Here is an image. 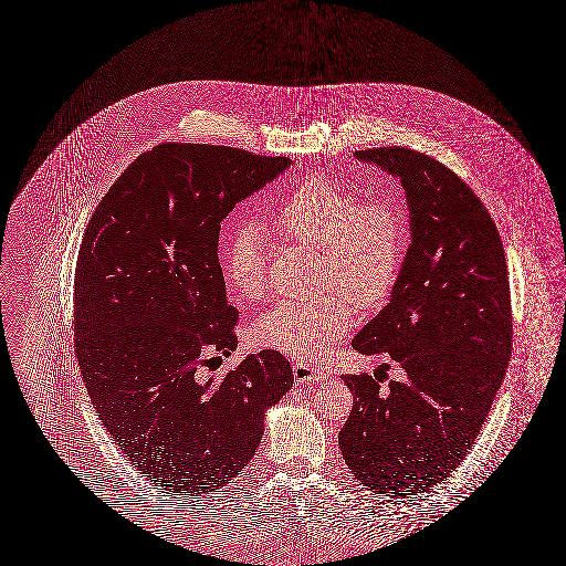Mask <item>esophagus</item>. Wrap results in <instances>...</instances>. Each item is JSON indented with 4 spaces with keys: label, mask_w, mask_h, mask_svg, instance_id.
Returning a JSON list of instances; mask_svg holds the SVG:
<instances>
[{
    "label": "esophagus",
    "mask_w": 566,
    "mask_h": 566,
    "mask_svg": "<svg viewBox=\"0 0 566 566\" xmlns=\"http://www.w3.org/2000/svg\"><path fill=\"white\" fill-rule=\"evenodd\" d=\"M293 371L294 380L298 385H310V382H317V380H326L328 378L326 371L315 370V368H310L305 364H294Z\"/></svg>",
    "instance_id": "34e87169"
}]
</instances>
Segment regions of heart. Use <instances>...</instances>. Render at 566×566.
<instances>
[{
	"label": "heart",
	"mask_w": 566,
	"mask_h": 566,
	"mask_svg": "<svg viewBox=\"0 0 566 566\" xmlns=\"http://www.w3.org/2000/svg\"><path fill=\"white\" fill-rule=\"evenodd\" d=\"M273 235L322 254V282L336 284L359 307L378 305L392 286L406 253V223L385 200L361 202L331 179H312L286 196L265 219ZM265 242L253 230L235 232L221 253L228 284L247 301L268 291ZM346 294V295H347ZM334 293L282 301L259 313L254 345L296 359H322L349 331L353 305Z\"/></svg>",
	"instance_id": "1"
}]
</instances>
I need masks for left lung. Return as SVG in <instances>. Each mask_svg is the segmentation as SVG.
Returning a JSON list of instances; mask_svg holds the SVG:
<instances>
[{"instance_id":"8db88e82","label":"left lung","mask_w":566,"mask_h":566,"mask_svg":"<svg viewBox=\"0 0 566 566\" xmlns=\"http://www.w3.org/2000/svg\"><path fill=\"white\" fill-rule=\"evenodd\" d=\"M355 158L397 177L410 211V247L389 303L352 340L401 364L382 392L376 374L343 376L353 392L340 451L374 493L406 497L448 479L485 424L512 352L504 247L467 184L410 148Z\"/></svg>"}]
</instances>
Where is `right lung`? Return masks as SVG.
I'll list each match as a JSON object with an SVG mask.
<instances>
[{"instance_id": "add662e5", "label": "right lung", "mask_w": 566, "mask_h": 566, "mask_svg": "<svg viewBox=\"0 0 566 566\" xmlns=\"http://www.w3.org/2000/svg\"><path fill=\"white\" fill-rule=\"evenodd\" d=\"M291 165L160 144L87 223L75 272L78 368L102 424L158 488H226L259 448L265 411L293 387L291 364L270 349L223 376L200 374L238 345L217 256L221 221Z\"/></svg>"}]
</instances>
